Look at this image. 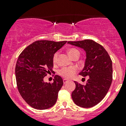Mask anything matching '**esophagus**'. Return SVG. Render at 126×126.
Instances as JSON below:
<instances>
[{
    "label": "esophagus",
    "instance_id": "obj_1",
    "mask_svg": "<svg viewBox=\"0 0 126 126\" xmlns=\"http://www.w3.org/2000/svg\"><path fill=\"white\" fill-rule=\"evenodd\" d=\"M63 80V83H64V84H65V83H66L67 82H68V80L67 79H64Z\"/></svg>",
    "mask_w": 126,
    "mask_h": 126
}]
</instances>
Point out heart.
Wrapping results in <instances>:
<instances>
[{"label":"heart","mask_w":126,"mask_h":126,"mask_svg":"<svg viewBox=\"0 0 126 126\" xmlns=\"http://www.w3.org/2000/svg\"><path fill=\"white\" fill-rule=\"evenodd\" d=\"M68 54H69V55L71 57H72V56H74L77 54H79L80 55L79 51L78 50H77L76 49H74V48L69 49V51H68ZM58 52L55 53L54 55V57H53V62H54V63H56L57 62V60H58ZM76 71H77V69L75 68H74V67L63 68L59 71V74L60 75H61L62 77H64V78L71 79L74 76Z\"/></svg>","instance_id":"heart-1"}]
</instances>
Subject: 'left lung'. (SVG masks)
<instances>
[{
	"instance_id": "1",
	"label": "left lung",
	"mask_w": 126,
	"mask_h": 126,
	"mask_svg": "<svg viewBox=\"0 0 126 126\" xmlns=\"http://www.w3.org/2000/svg\"><path fill=\"white\" fill-rule=\"evenodd\" d=\"M85 51L86 60L83 70L79 73L88 76L85 85L75 81L76 88L72 93L75 104L83 108L97 105L107 93L112 82V62L107 52L101 44L91 39L68 41Z\"/></svg>"
}]
</instances>
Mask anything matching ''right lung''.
I'll use <instances>...</instances> for the list:
<instances>
[{"label":"right lung","mask_w":126,"mask_h":126,"mask_svg":"<svg viewBox=\"0 0 126 126\" xmlns=\"http://www.w3.org/2000/svg\"><path fill=\"white\" fill-rule=\"evenodd\" d=\"M66 41H36L27 47L18 57L15 68L16 83L22 98L30 106L45 110L55 105L58 91L63 85L60 76L56 75L52 83L44 82L47 74L54 71V54Z\"/></svg>","instance_id":"obj_1"}]
</instances>
